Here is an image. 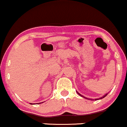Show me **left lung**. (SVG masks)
<instances>
[{"label":"left lung","instance_id":"obj_1","mask_svg":"<svg viewBox=\"0 0 127 127\" xmlns=\"http://www.w3.org/2000/svg\"><path fill=\"white\" fill-rule=\"evenodd\" d=\"M77 92V93L79 95H80L81 96H82L83 97H84V98H86V99H89V100H93V99H90V98H87V97H85V96H83L82 95H81L80 93H78V92ZM108 93H106V94H105L104 95V96H102V97H99V98H96V99H95V100H99V99H102V98H104V97H105V96H106L107 95V94H108Z\"/></svg>","mask_w":127,"mask_h":127}]
</instances>
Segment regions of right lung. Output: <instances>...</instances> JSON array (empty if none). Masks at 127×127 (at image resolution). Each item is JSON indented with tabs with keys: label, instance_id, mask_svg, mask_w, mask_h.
<instances>
[{
	"label": "right lung",
	"instance_id": "1",
	"mask_svg": "<svg viewBox=\"0 0 127 127\" xmlns=\"http://www.w3.org/2000/svg\"><path fill=\"white\" fill-rule=\"evenodd\" d=\"M31 104H32V103H30ZM38 104H40V103H38Z\"/></svg>",
	"mask_w": 127,
	"mask_h": 127
}]
</instances>
